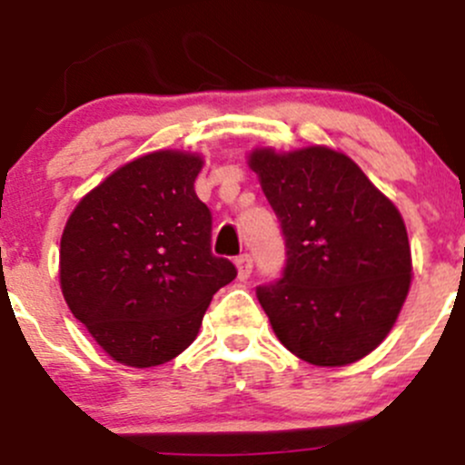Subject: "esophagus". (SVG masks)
<instances>
[{"instance_id": "34e87169", "label": "esophagus", "mask_w": 465, "mask_h": 465, "mask_svg": "<svg viewBox=\"0 0 465 465\" xmlns=\"http://www.w3.org/2000/svg\"><path fill=\"white\" fill-rule=\"evenodd\" d=\"M236 269H238V280H247L253 271V258L249 253H242L236 258Z\"/></svg>"}]
</instances>
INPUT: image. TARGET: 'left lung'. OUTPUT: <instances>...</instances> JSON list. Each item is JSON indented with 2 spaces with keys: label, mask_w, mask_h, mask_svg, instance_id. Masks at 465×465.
<instances>
[{
  "label": "left lung",
  "mask_w": 465,
  "mask_h": 465,
  "mask_svg": "<svg viewBox=\"0 0 465 465\" xmlns=\"http://www.w3.org/2000/svg\"><path fill=\"white\" fill-rule=\"evenodd\" d=\"M286 242L282 277L255 288L286 350L319 367L361 361L396 323L411 286L407 227L348 154L255 148Z\"/></svg>",
  "instance_id": "obj_1"
}]
</instances>
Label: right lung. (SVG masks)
<instances>
[{
  "instance_id": "obj_1",
  "label": "right lung",
  "mask_w": 465,
  "mask_h": 465,
  "mask_svg": "<svg viewBox=\"0 0 465 465\" xmlns=\"http://www.w3.org/2000/svg\"><path fill=\"white\" fill-rule=\"evenodd\" d=\"M199 154L157 151L94 188L67 218L61 288L111 359L154 367L199 334L236 266L212 253V212L194 192Z\"/></svg>"
}]
</instances>
